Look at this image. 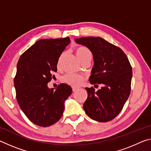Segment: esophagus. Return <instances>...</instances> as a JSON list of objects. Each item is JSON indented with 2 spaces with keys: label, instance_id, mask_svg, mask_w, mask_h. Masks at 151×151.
I'll return each mask as SVG.
<instances>
[{
  "label": "esophagus",
  "instance_id": "34e87169",
  "mask_svg": "<svg viewBox=\"0 0 151 151\" xmlns=\"http://www.w3.org/2000/svg\"><path fill=\"white\" fill-rule=\"evenodd\" d=\"M72 88H73V92H75V91H76L78 89V88H76V87H73Z\"/></svg>",
  "mask_w": 151,
  "mask_h": 151
}]
</instances>
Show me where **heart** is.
I'll list each match as a JSON object with an SVG mask.
<instances>
[{"label":"heart","instance_id":"b5f03b06","mask_svg":"<svg viewBox=\"0 0 151 151\" xmlns=\"http://www.w3.org/2000/svg\"><path fill=\"white\" fill-rule=\"evenodd\" d=\"M75 52L76 57L81 62L85 60H91L93 58V54H92L91 51L89 50L88 48L85 47V46H78L77 47L75 48ZM65 53L63 52L60 55V57L58 58L57 64L58 66H60L64 57H65ZM62 80L63 83L67 84L68 85L72 86H78L83 84L84 81H85V78H84V76L79 75L68 74V75L63 76Z\"/></svg>","mask_w":151,"mask_h":151}]
</instances>
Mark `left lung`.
<instances>
[{"instance_id": "8db88e82", "label": "left lung", "mask_w": 151, "mask_h": 151, "mask_svg": "<svg viewBox=\"0 0 151 151\" xmlns=\"http://www.w3.org/2000/svg\"><path fill=\"white\" fill-rule=\"evenodd\" d=\"M75 41L88 48L93 55L90 83L103 85L97 92L93 87L85 88L88 98L83 104L85 112L94 121H111L122 111L131 93V64L121 48L103 38L82 37Z\"/></svg>"}]
</instances>
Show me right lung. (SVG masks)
Wrapping results in <instances>:
<instances>
[{"mask_svg":"<svg viewBox=\"0 0 151 151\" xmlns=\"http://www.w3.org/2000/svg\"><path fill=\"white\" fill-rule=\"evenodd\" d=\"M70 38L38 40L20 56L14 80L16 97L25 115L40 127H49L62 117L64 102L72 88L60 84L54 91L47 84L57 71L58 58Z\"/></svg>","mask_w":151,"mask_h":151,"instance_id":"1","label":"right lung"}]
</instances>
